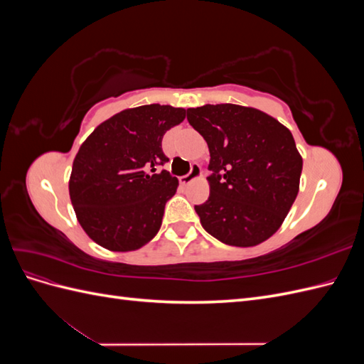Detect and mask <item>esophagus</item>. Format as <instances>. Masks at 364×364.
Returning a JSON list of instances; mask_svg holds the SVG:
<instances>
[{
    "mask_svg": "<svg viewBox=\"0 0 364 364\" xmlns=\"http://www.w3.org/2000/svg\"><path fill=\"white\" fill-rule=\"evenodd\" d=\"M200 174H202L200 165H199V164H193L191 171H190L188 174L181 176V178H179V182H181L182 185H188L190 182H193V181H196V179H199V178H200Z\"/></svg>",
    "mask_w": 364,
    "mask_h": 364,
    "instance_id": "esophagus-1",
    "label": "esophagus"
}]
</instances>
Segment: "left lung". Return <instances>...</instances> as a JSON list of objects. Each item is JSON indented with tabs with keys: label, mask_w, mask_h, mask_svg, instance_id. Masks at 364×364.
Listing matches in <instances>:
<instances>
[{
	"label": "left lung",
	"mask_w": 364,
	"mask_h": 364,
	"mask_svg": "<svg viewBox=\"0 0 364 364\" xmlns=\"http://www.w3.org/2000/svg\"><path fill=\"white\" fill-rule=\"evenodd\" d=\"M205 138L209 197L194 209L208 234L229 246L250 247L284 223L299 193L302 156L291 132L255 107L205 105L188 109Z\"/></svg>",
	"instance_id": "8db88e82"
}]
</instances>
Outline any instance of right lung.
<instances>
[{
	"mask_svg": "<svg viewBox=\"0 0 364 364\" xmlns=\"http://www.w3.org/2000/svg\"><path fill=\"white\" fill-rule=\"evenodd\" d=\"M183 107L144 105L98 124L74 158L70 199L91 240L112 252H130L158 234L165 203L179 181L168 171L162 136L185 119Z\"/></svg>",
	"mask_w": 364,
	"mask_h": 364,
	"instance_id": "obj_1",
	"label": "right lung"
}]
</instances>
